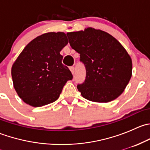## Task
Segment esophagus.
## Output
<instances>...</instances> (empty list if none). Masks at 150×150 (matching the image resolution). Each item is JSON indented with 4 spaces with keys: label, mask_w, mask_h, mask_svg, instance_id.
Instances as JSON below:
<instances>
[{
    "label": "esophagus",
    "mask_w": 150,
    "mask_h": 150,
    "mask_svg": "<svg viewBox=\"0 0 150 150\" xmlns=\"http://www.w3.org/2000/svg\"><path fill=\"white\" fill-rule=\"evenodd\" d=\"M69 69H70L72 75H74V72H75V67H69Z\"/></svg>",
    "instance_id": "34e87169"
}]
</instances>
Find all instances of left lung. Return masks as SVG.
<instances>
[{
    "label": "left lung",
    "instance_id": "8db88e82",
    "mask_svg": "<svg viewBox=\"0 0 150 150\" xmlns=\"http://www.w3.org/2000/svg\"><path fill=\"white\" fill-rule=\"evenodd\" d=\"M67 35L86 67L85 81L77 86L83 97L95 102L118 97L132 75V61L124 47L109 33L91 28Z\"/></svg>",
    "mask_w": 150,
    "mask_h": 150
}]
</instances>
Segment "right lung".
Listing matches in <instances>:
<instances>
[{"mask_svg": "<svg viewBox=\"0 0 150 150\" xmlns=\"http://www.w3.org/2000/svg\"><path fill=\"white\" fill-rule=\"evenodd\" d=\"M68 43L66 34L48 33L33 39L11 67L13 87L19 97L33 107H42L59 97L72 75L62 63L60 51Z\"/></svg>", "mask_w": 150, "mask_h": 150, "instance_id": "right-lung-1", "label": "right lung"}]
</instances>
